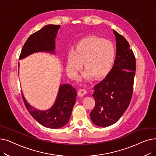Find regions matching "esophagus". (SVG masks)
Segmentation results:
<instances>
[{"instance_id": "34e87169", "label": "esophagus", "mask_w": 156, "mask_h": 156, "mask_svg": "<svg viewBox=\"0 0 156 156\" xmlns=\"http://www.w3.org/2000/svg\"><path fill=\"white\" fill-rule=\"evenodd\" d=\"M87 94V90L86 89H80L78 92V95L80 97H82Z\"/></svg>"}]
</instances>
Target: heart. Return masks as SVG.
Here are the masks:
<instances>
[{"instance_id": "obj_1", "label": "heart", "mask_w": 156, "mask_h": 156, "mask_svg": "<svg viewBox=\"0 0 156 156\" xmlns=\"http://www.w3.org/2000/svg\"><path fill=\"white\" fill-rule=\"evenodd\" d=\"M115 48L108 40L89 36L80 40L67 56L66 70L76 78L83 62L84 76L99 79L110 71L115 59Z\"/></svg>"}]
</instances>
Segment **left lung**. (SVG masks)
<instances>
[{
    "mask_svg": "<svg viewBox=\"0 0 156 156\" xmlns=\"http://www.w3.org/2000/svg\"><path fill=\"white\" fill-rule=\"evenodd\" d=\"M116 56L112 69L94 87L95 105L90 116L94 123L106 127L116 122L127 109L133 95L136 60L128 41L113 30Z\"/></svg>",
    "mask_w": 156,
    "mask_h": 156,
    "instance_id": "obj_1",
    "label": "left lung"
}]
</instances>
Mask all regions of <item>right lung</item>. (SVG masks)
Wrapping results in <instances>:
<instances>
[{
    "mask_svg": "<svg viewBox=\"0 0 156 156\" xmlns=\"http://www.w3.org/2000/svg\"><path fill=\"white\" fill-rule=\"evenodd\" d=\"M60 25L48 24L31 34L24 44L20 59L34 52L45 51L54 52L55 38ZM76 91L71 85L64 84L59 87L58 95L52 107L47 111L34 109L27 102L22 94L24 105L30 114L40 124L49 128H59L68 123L76 101Z\"/></svg>",
    "mask_w": 156,
    "mask_h": 156,
    "instance_id": "1",
    "label": "right lung"
}]
</instances>
